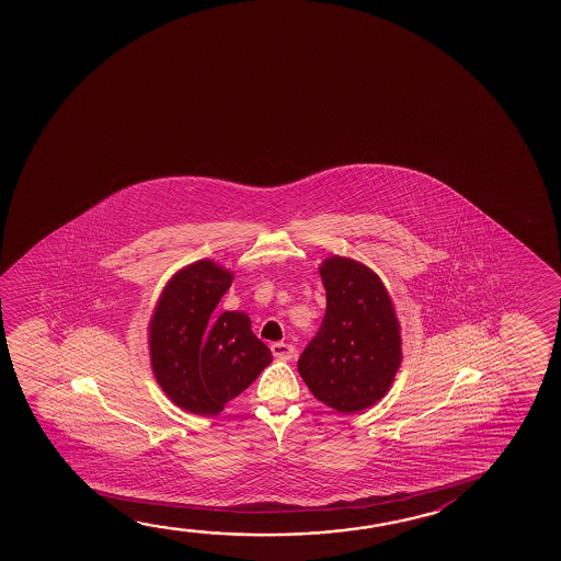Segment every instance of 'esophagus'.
Instances as JSON below:
<instances>
[{
  "mask_svg": "<svg viewBox=\"0 0 561 561\" xmlns=\"http://www.w3.org/2000/svg\"><path fill=\"white\" fill-rule=\"evenodd\" d=\"M270 350H272L274 357L282 359V362H289L295 354L294 345L284 344V342H274V344L270 345Z\"/></svg>",
  "mask_w": 561,
  "mask_h": 561,
  "instance_id": "esophagus-1",
  "label": "esophagus"
}]
</instances>
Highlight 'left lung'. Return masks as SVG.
Masks as SVG:
<instances>
[{
  "instance_id": "left-lung-1",
  "label": "left lung",
  "mask_w": 561,
  "mask_h": 561,
  "mask_svg": "<svg viewBox=\"0 0 561 561\" xmlns=\"http://www.w3.org/2000/svg\"><path fill=\"white\" fill-rule=\"evenodd\" d=\"M327 312L297 369L314 398L342 414L379 402L402 362L400 324L387 287L357 260L330 256L319 267Z\"/></svg>"
}]
</instances>
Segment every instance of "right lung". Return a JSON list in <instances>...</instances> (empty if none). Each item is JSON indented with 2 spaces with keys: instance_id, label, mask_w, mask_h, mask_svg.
Returning a JSON list of instances; mask_svg holds the SVG:
<instances>
[{
  "instance_id": "right-lung-1",
  "label": "right lung",
  "mask_w": 561,
  "mask_h": 561,
  "mask_svg": "<svg viewBox=\"0 0 561 561\" xmlns=\"http://www.w3.org/2000/svg\"><path fill=\"white\" fill-rule=\"evenodd\" d=\"M231 284L233 274L211 260L182 267L164 285L149 322L157 382L190 414H219L272 363L249 314L214 312Z\"/></svg>"
}]
</instances>
